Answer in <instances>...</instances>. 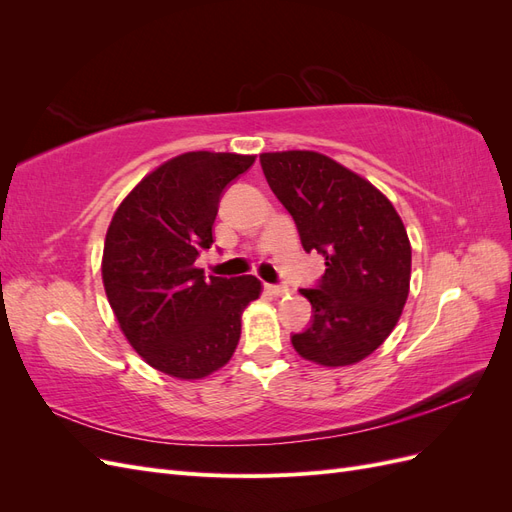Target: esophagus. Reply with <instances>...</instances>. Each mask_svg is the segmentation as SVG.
<instances>
[{
	"label": "esophagus",
	"instance_id": "1",
	"mask_svg": "<svg viewBox=\"0 0 512 512\" xmlns=\"http://www.w3.org/2000/svg\"><path fill=\"white\" fill-rule=\"evenodd\" d=\"M265 288H267V292L275 294V297H284V294H288V292H290V288H288V286H284V284H267Z\"/></svg>",
	"mask_w": 512,
	"mask_h": 512
}]
</instances>
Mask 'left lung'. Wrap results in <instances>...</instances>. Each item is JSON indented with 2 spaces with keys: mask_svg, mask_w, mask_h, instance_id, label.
I'll return each mask as SVG.
<instances>
[{
  "mask_svg": "<svg viewBox=\"0 0 512 512\" xmlns=\"http://www.w3.org/2000/svg\"><path fill=\"white\" fill-rule=\"evenodd\" d=\"M269 188L292 215L305 252L324 256L312 327L292 335L305 361L346 367L384 344L410 292L412 247L393 203L376 185L318 151L260 153Z\"/></svg>",
  "mask_w": 512,
  "mask_h": 512,
  "instance_id": "1",
  "label": "left lung"
}]
</instances>
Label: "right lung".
<instances>
[{
	"instance_id": "add662e5",
	"label": "right lung",
	"mask_w": 512,
	"mask_h": 512,
	"mask_svg": "<svg viewBox=\"0 0 512 512\" xmlns=\"http://www.w3.org/2000/svg\"><path fill=\"white\" fill-rule=\"evenodd\" d=\"M254 160L181 153L138 181L108 224L106 299L130 346L170 378L200 380L224 367L239 344L243 309L262 292L254 275L205 280L196 267L213 243L222 190Z\"/></svg>"
}]
</instances>
